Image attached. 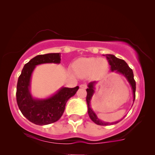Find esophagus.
<instances>
[{
  "instance_id": "34e87169",
  "label": "esophagus",
  "mask_w": 155,
  "mask_h": 155,
  "mask_svg": "<svg viewBox=\"0 0 155 155\" xmlns=\"http://www.w3.org/2000/svg\"><path fill=\"white\" fill-rule=\"evenodd\" d=\"M80 87L82 88V89H86L87 88V84H81L80 85Z\"/></svg>"
}]
</instances>
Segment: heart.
<instances>
[{"label": "heart", "mask_w": 155, "mask_h": 155, "mask_svg": "<svg viewBox=\"0 0 155 155\" xmlns=\"http://www.w3.org/2000/svg\"><path fill=\"white\" fill-rule=\"evenodd\" d=\"M75 73L80 77H84L92 73H104L108 70V63L105 59L81 58L73 63Z\"/></svg>", "instance_id": "heart-1"}]
</instances>
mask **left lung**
<instances>
[{
  "instance_id": "8db88e82",
  "label": "left lung",
  "mask_w": 155,
  "mask_h": 155,
  "mask_svg": "<svg viewBox=\"0 0 155 155\" xmlns=\"http://www.w3.org/2000/svg\"><path fill=\"white\" fill-rule=\"evenodd\" d=\"M106 57H107L108 61H109V65H111V71L112 72H116L117 73H120L124 76L125 78H126V80H128V82L130 84L131 87V89H132L133 91V102L135 101V81L134 80V76H133V72L132 69L130 68V67L128 66V64H127L126 62L122 59L118 58L114 56V55L112 54H107L106 55ZM97 83V82H91L88 84V88L87 89V112L89 114V116L91 118V120H92L93 122L95 123V124L97 125H99V126H109V125H113L116 124L120 121V120H117V121L115 122H104L103 120L99 119V118L97 117L96 114L94 113V111H93L92 108H91V99H92V97L94 93V90H95V84Z\"/></svg>"
}]
</instances>
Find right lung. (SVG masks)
Here are the masks:
<instances>
[{
	"label": "right lung",
	"instance_id": "1",
	"mask_svg": "<svg viewBox=\"0 0 155 155\" xmlns=\"http://www.w3.org/2000/svg\"><path fill=\"white\" fill-rule=\"evenodd\" d=\"M61 63L60 53L38 55L24 65L17 84L16 99L23 116L36 125L44 126L60 119L68 100L79 89L62 87L54 94L46 99L34 98L30 92L31 78L37 65L44 63Z\"/></svg>",
	"mask_w": 155,
	"mask_h": 155
}]
</instances>
